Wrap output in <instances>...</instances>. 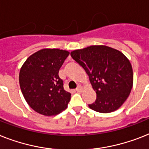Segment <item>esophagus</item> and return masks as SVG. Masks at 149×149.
<instances>
[{
	"label": "esophagus",
	"mask_w": 149,
	"mask_h": 149,
	"mask_svg": "<svg viewBox=\"0 0 149 149\" xmlns=\"http://www.w3.org/2000/svg\"><path fill=\"white\" fill-rule=\"evenodd\" d=\"M82 90H83V88H82V87H81L80 86H79L77 87V89H76V91H77V92H81V91H82Z\"/></svg>",
	"instance_id": "esophagus-1"
}]
</instances>
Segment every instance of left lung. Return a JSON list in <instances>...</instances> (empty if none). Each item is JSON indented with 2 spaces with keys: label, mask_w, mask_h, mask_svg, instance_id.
I'll return each instance as SVG.
<instances>
[{
  "label": "left lung",
  "mask_w": 149,
  "mask_h": 149,
  "mask_svg": "<svg viewBox=\"0 0 149 149\" xmlns=\"http://www.w3.org/2000/svg\"><path fill=\"white\" fill-rule=\"evenodd\" d=\"M89 76L96 93L89 107L101 113L118 109L127 100L133 85L132 67L122 52L103 45L90 46L70 53Z\"/></svg>",
  "instance_id": "left-lung-1"
}]
</instances>
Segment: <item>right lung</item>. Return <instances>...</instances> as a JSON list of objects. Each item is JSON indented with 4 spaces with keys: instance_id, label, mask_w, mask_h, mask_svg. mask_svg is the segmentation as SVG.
Segmentation results:
<instances>
[{
    "instance_id": "right-lung-1",
    "label": "right lung",
    "mask_w": 149,
    "mask_h": 149,
    "mask_svg": "<svg viewBox=\"0 0 149 149\" xmlns=\"http://www.w3.org/2000/svg\"><path fill=\"white\" fill-rule=\"evenodd\" d=\"M70 53L43 49L29 56L19 74L21 92L33 109L43 116L59 114L66 109L71 94L63 89L59 70Z\"/></svg>"
}]
</instances>
